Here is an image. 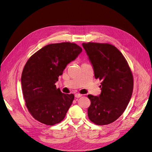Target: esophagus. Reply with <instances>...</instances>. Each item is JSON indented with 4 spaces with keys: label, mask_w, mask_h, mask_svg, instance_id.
<instances>
[{
    "label": "esophagus",
    "mask_w": 152,
    "mask_h": 152,
    "mask_svg": "<svg viewBox=\"0 0 152 152\" xmlns=\"http://www.w3.org/2000/svg\"><path fill=\"white\" fill-rule=\"evenodd\" d=\"M81 97H82V95L80 94H75V97L76 98H79Z\"/></svg>",
    "instance_id": "obj_1"
}]
</instances>
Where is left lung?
Segmentation results:
<instances>
[{
  "label": "left lung",
  "instance_id": "8db88e82",
  "mask_svg": "<svg viewBox=\"0 0 152 152\" xmlns=\"http://www.w3.org/2000/svg\"><path fill=\"white\" fill-rule=\"evenodd\" d=\"M95 79L102 80L99 96L88 95L91 103L88 117L94 123L114 122L126 110L133 91V77L126 60L116 47L109 44L83 43Z\"/></svg>",
  "mask_w": 152,
  "mask_h": 152
}]
</instances>
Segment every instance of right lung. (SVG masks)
<instances>
[{"instance_id":"add662e5","label":"right lung","mask_w":152,"mask_h":152,"mask_svg":"<svg viewBox=\"0 0 152 152\" xmlns=\"http://www.w3.org/2000/svg\"><path fill=\"white\" fill-rule=\"evenodd\" d=\"M82 51L74 43L51 44L26 62L21 79L23 94L29 113L38 121L52 126L65 118L75 95L62 93L55 84Z\"/></svg>"}]
</instances>
